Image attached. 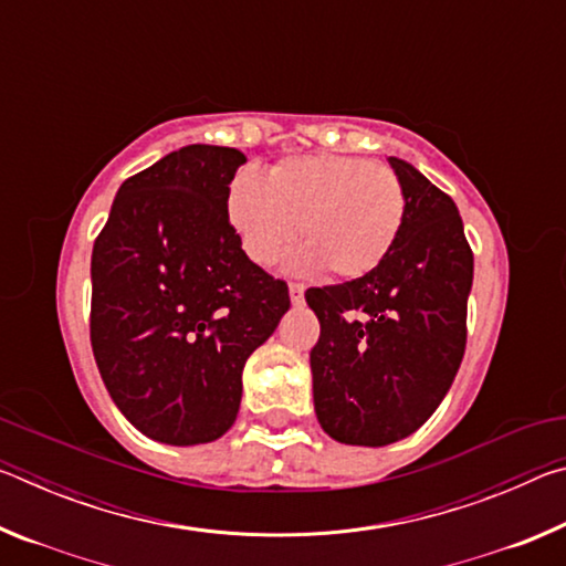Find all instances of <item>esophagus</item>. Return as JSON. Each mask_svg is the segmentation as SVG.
Instances as JSON below:
<instances>
[{
  "instance_id": "obj_1",
  "label": "esophagus",
  "mask_w": 566,
  "mask_h": 566,
  "mask_svg": "<svg viewBox=\"0 0 566 566\" xmlns=\"http://www.w3.org/2000/svg\"><path fill=\"white\" fill-rule=\"evenodd\" d=\"M290 300H292V304H302L304 302V286L302 284L290 282Z\"/></svg>"
}]
</instances>
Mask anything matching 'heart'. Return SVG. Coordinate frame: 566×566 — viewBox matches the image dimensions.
Here are the masks:
<instances>
[{
    "instance_id": "heart-1",
    "label": "heart",
    "mask_w": 566,
    "mask_h": 566,
    "mask_svg": "<svg viewBox=\"0 0 566 566\" xmlns=\"http://www.w3.org/2000/svg\"><path fill=\"white\" fill-rule=\"evenodd\" d=\"M407 197L385 165L342 155L286 157L266 171H239L227 217L244 254L272 266L292 247L294 262L334 280H357L387 260L405 227Z\"/></svg>"
}]
</instances>
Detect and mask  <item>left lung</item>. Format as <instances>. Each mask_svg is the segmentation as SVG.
Here are the masks:
<instances>
[{"label":"left lung","instance_id":"obj_1","mask_svg":"<svg viewBox=\"0 0 566 566\" xmlns=\"http://www.w3.org/2000/svg\"><path fill=\"white\" fill-rule=\"evenodd\" d=\"M389 165L407 197L395 249L359 280L304 294L322 324L314 411L332 439L357 447L399 442L442 405L464 357L474 276L452 197L409 161Z\"/></svg>","mask_w":566,"mask_h":566}]
</instances>
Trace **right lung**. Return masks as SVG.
I'll list each match as a JSON object with an SVG mask.
<instances>
[{
	"label": "right lung",
	"mask_w": 566,
	"mask_h": 566,
	"mask_svg": "<svg viewBox=\"0 0 566 566\" xmlns=\"http://www.w3.org/2000/svg\"><path fill=\"white\" fill-rule=\"evenodd\" d=\"M247 157L189 145L129 177L92 252L90 337L109 397L142 434L222 437L242 369L290 310V290L244 254L227 191Z\"/></svg>",
	"instance_id": "obj_1"
}]
</instances>
